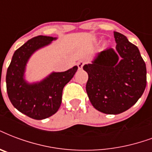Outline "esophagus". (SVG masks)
Here are the masks:
<instances>
[{
	"instance_id": "obj_1",
	"label": "esophagus",
	"mask_w": 152,
	"mask_h": 152,
	"mask_svg": "<svg viewBox=\"0 0 152 152\" xmlns=\"http://www.w3.org/2000/svg\"><path fill=\"white\" fill-rule=\"evenodd\" d=\"M84 64H85V62H84V61H79L78 63H77V66H78L79 69H82V68H83V66L84 65Z\"/></svg>"
}]
</instances>
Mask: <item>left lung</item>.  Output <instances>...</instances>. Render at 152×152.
Masks as SVG:
<instances>
[{
  "mask_svg": "<svg viewBox=\"0 0 152 152\" xmlns=\"http://www.w3.org/2000/svg\"><path fill=\"white\" fill-rule=\"evenodd\" d=\"M116 47L98 53L83 68L88 75L87 94L92 106L105 114L117 115L138 101L147 84L146 64L139 48L124 35L114 32Z\"/></svg>",
  "mask_w": 152,
  "mask_h": 152,
  "instance_id": "1",
  "label": "left lung"
}]
</instances>
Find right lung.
<instances>
[{"mask_svg": "<svg viewBox=\"0 0 152 152\" xmlns=\"http://www.w3.org/2000/svg\"><path fill=\"white\" fill-rule=\"evenodd\" d=\"M56 37L37 36L15 51L7 69L6 88L12 104L19 112L34 120H44L60 108L64 87L78 69L74 66L65 72H53L42 80L29 83L25 80L28 60L35 52L50 45Z\"/></svg>", "mask_w": 152, "mask_h": 152, "instance_id": "right-lung-1", "label": "right lung"}]
</instances>
